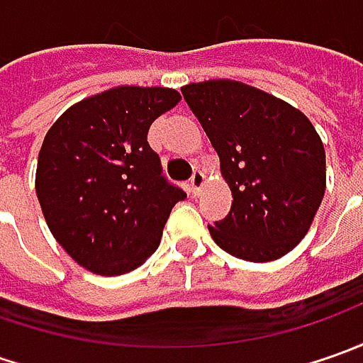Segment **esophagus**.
<instances>
[{"label": "esophagus", "mask_w": 363, "mask_h": 363, "mask_svg": "<svg viewBox=\"0 0 363 363\" xmlns=\"http://www.w3.org/2000/svg\"><path fill=\"white\" fill-rule=\"evenodd\" d=\"M206 186V175L200 172V169H196L194 175H191V179H189V189H191V196H200V191Z\"/></svg>", "instance_id": "1"}]
</instances>
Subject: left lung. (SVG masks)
I'll return each instance as SVG.
<instances>
[{"label":"left lung","instance_id":"left-lung-1","mask_svg":"<svg viewBox=\"0 0 363 363\" xmlns=\"http://www.w3.org/2000/svg\"><path fill=\"white\" fill-rule=\"evenodd\" d=\"M220 157L232 191L228 216L208 226L228 255L285 257L305 238L325 194V149L299 108L238 80L182 89Z\"/></svg>","mask_w":363,"mask_h":363}]
</instances>
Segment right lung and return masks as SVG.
<instances>
[{
    "label": "right lung",
    "instance_id": "obj_1",
    "mask_svg": "<svg viewBox=\"0 0 363 363\" xmlns=\"http://www.w3.org/2000/svg\"><path fill=\"white\" fill-rule=\"evenodd\" d=\"M179 99L163 86H115L66 108L46 133L38 202L52 236L86 271L117 277L141 267L186 198L147 143L151 123Z\"/></svg>",
    "mask_w": 363,
    "mask_h": 363
}]
</instances>
